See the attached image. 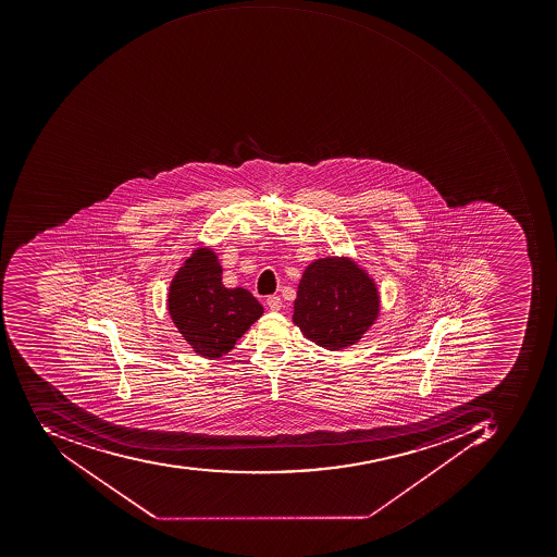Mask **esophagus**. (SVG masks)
<instances>
[{"instance_id":"esophagus-1","label":"esophagus","mask_w":557,"mask_h":557,"mask_svg":"<svg viewBox=\"0 0 557 557\" xmlns=\"http://www.w3.org/2000/svg\"><path fill=\"white\" fill-rule=\"evenodd\" d=\"M267 306H269L270 311H278L282 307V299L278 296H270L267 299Z\"/></svg>"}]
</instances>
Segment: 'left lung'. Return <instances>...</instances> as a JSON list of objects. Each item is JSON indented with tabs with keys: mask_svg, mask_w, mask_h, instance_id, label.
Wrapping results in <instances>:
<instances>
[{
	"mask_svg": "<svg viewBox=\"0 0 557 557\" xmlns=\"http://www.w3.org/2000/svg\"><path fill=\"white\" fill-rule=\"evenodd\" d=\"M379 285L349 257H324L302 272L292 322L304 337L330 351L360 343L380 315Z\"/></svg>",
	"mask_w": 557,
	"mask_h": 557,
	"instance_id": "obj_1",
	"label": "left lung"
}]
</instances>
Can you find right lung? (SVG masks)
I'll return each instance as SVG.
<instances>
[{
    "instance_id": "obj_1",
    "label": "right lung",
    "mask_w": 557,
    "mask_h": 557,
    "mask_svg": "<svg viewBox=\"0 0 557 557\" xmlns=\"http://www.w3.org/2000/svg\"><path fill=\"white\" fill-rule=\"evenodd\" d=\"M223 267L212 246H197L172 276L166 309L196 355L216 360L263 315V307L243 287L223 285Z\"/></svg>"
}]
</instances>
